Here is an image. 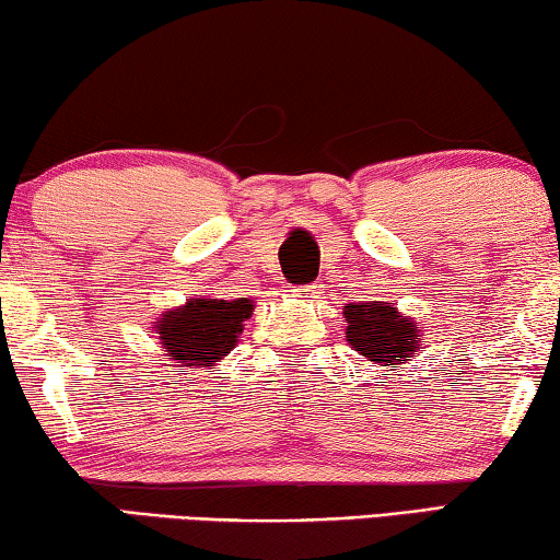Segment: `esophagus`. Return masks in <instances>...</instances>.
Segmentation results:
<instances>
[{"mask_svg": "<svg viewBox=\"0 0 560 560\" xmlns=\"http://www.w3.org/2000/svg\"><path fill=\"white\" fill-rule=\"evenodd\" d=\"M318 293H320V285H303V288H295V298H300V300L318 298Z\"/></svg>", "mask_w": 560, "mask_h": 560, "instance_id": "obj_1", "label": "esophagus"}]
</instances>
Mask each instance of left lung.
I'll return each mask as SVG.
<instances>
[{
  "label": "left lung",
  "instance_id": "8db88e82",
  "mask_svg": "<svg viewBox=\"0 0 560 560\" xmlns=\"http://www.w3.org/2000/svg\"><path fill=\"white\" fill-rule=\"evenodd\" d=\"M343 318L348 323V346L378 366L396 369L415 359L424 343L419 323L384 300L348 303L343 305Z\"/></svg>",
  "mask_w": 560,
  "mask_h": 560
}]
</instances>
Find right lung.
Segmentation results:
<instances>
[{
	"label": "right lung",
	"instance_id": "right-lung-1",
	"mask_svg": "<svg viewBox=\"0 0 560 560\" xmlns=\"http://www.w3.org/2000/svg\"><path fill=\"white\" fill-rule=\"evenodd\" d=\"M253 311L255 303L249 298H186V303L166 307L153 330L174 363L191 371L209 369L237 346Z\"/></svg>",
	"mask_w": 560,
	"mask_h": 560
}]
</instances>
